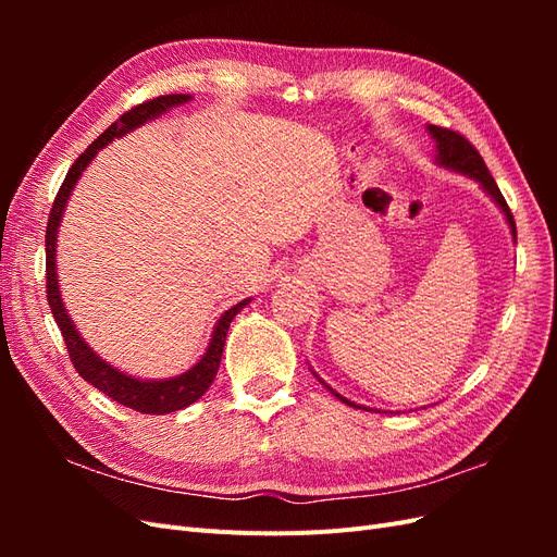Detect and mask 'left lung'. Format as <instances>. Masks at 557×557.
I'll return each instance as SVG.
<instances>
[{"instance_id":"left-lung-1","label":"left lung","mask_w":557,"mask_h":557,"mask_svg":"<svg viewBox=\"0 0 557 557\" xmlns=\"http://www.w3.org/2000/svg\"><path fill=\"white\" fill-rule=\"evenodd\" d=\"M428 129H430V134H432V139L436 141V156H434L436 164H442V166H446V170L460 172V174H465V176H469V178L479 181L481 188L495 199V205L502 209L504 215H507V223H509L511 234H513V239H516V221H513V213H511V209H509V205H507V199L502 197L495 178L491 176V172H487V166H485L483 158L479 156V150H476L474 146H471V144L462 137V134H458V132L446 129V127H436V125H428ZM320 383L325 385V381H320ZM325 387H327V391H330L336 399H342L344 404H348V407H358L356 401H350V399L342 397L339 393L332 391L330 385H325ZM360 409H364V407H360ZM369 411H372V409H369Z\"/></svg>"}]
</instances>
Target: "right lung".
<instances>
[{"label": "right lung", "instance_id": "add662e5", "mask_svg": "<svg viewBox=\"0 0 557 557\" xmlns=\"http://www.w3.org/2000/svg\"><path fill=\"white\" fill-rule=\"evenodd\" d=\"M190 99H193L190 95L153 97L139 107H132L129 111H125L121 117H117V121L109 129L99 134V137L86 150H83V153L76 158V162L70 166V172H66V178L60 185L58 197L53 201V209H50L48 225H46V297H48V307H50V311H53V318H55V323L62 332V339L66 344V352H70L72 364L76 367L78 376H83L90 385H95L99 393L109 395L113 401L123 404V407L134 409L139 413H150V416L181 411L209 391V385L213 383V379L218 374V367H221L232 318L237 315L250 299L239 301V305H234L232 309H227L221 315V320H218L213 327L207 352L201 356V360L193 369H188V372L181 376H174V379H162V381L134 379V376L117 372L115 367H111L107 360L99 358L97 352L81 339V334H78L76 325L72 323V318L66 315V309H64L62 297H60L58 272H55V246H58L55 242H58V227L62 221L66 199H70L83 170H86L90 160L97 156V150H102L107 144H111L117 137H123V134L132 132L134 127L144 125L146 121H153V117L162 115L164 111H170L172 107L190 102Z\"/></svg>", "mask_w": 557, "mask_h": 557}]
</instances>
